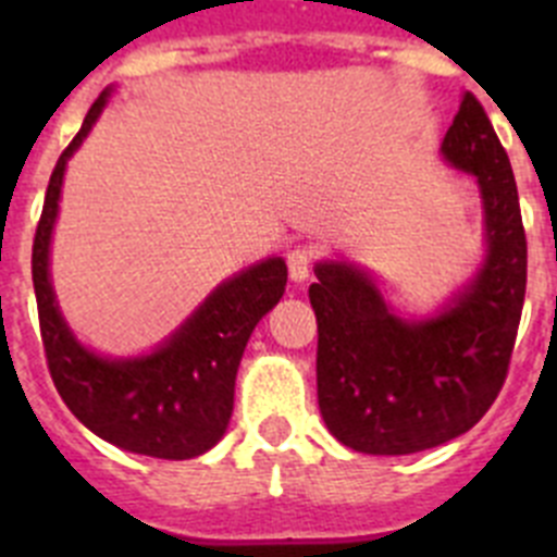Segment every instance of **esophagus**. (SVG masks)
Listing matches in <instances>:
<instances>
[{
	"label": "esophagus",
	"mask_w": 557,
	"mask_h": 557,
	"mask_svg": "<svg viewBox=\"0 0 557 557\" xmlns=\"http://www.w3.org/2000/svg\"><path fill=\"white\" fill-rule=\"evenodd\" d=\"M314 259H318V253H314L312 248H307V245H298L295 250H289L287 256V268H289V278L293 282H307L309 273H312V264Z\"/></svg>",
	"instance_id": "esophagus-1"
}]
</instances>
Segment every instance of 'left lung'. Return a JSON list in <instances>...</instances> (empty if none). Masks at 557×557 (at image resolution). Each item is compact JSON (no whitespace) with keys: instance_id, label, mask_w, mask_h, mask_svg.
<instances>
[{"instance_id":"8db88e82","label":"left lung","mask_w":557,"mask_h":557,"mask_svg":"<svg viewBox=\"0 0 557 557\" xmlns=\"http://www.w3.org/2000/svg\"><path fill=\"white\" fill-rule=\"evenodd\" d=\"M474 175L488 253L471 284L430 321H401L366 270L321 262L309 287L318 318V405L339 444L412 455L469 432L508 376L528 287V236L513 170L471 91L441 145Z\"/></svg>"}]
</instances>
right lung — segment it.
Here are the masks:
<instances>
[{"instance_id": "right-lung-1", "label": "right lung", "mask_w": 557, "mask_h": 557, "mask_svg": "<svg viewBox=\"0 0 557 557\" xmlns=\"http://www.w3.org/2000/svg\"><path fill=\"white\" fill-rule=\"evenodd\" d=\"M108 95L88 108L83 127L61 152L33 239V287L44 354L72 416L108 444L161 460H189L223 437L234 410L236 368L250 332L278 304L287 264L273 256L220 284L189 321L152 354L111 359L88 351L69 332L49 282V239L55 228L63 172L83 145Z\"/></svg>"}]
</instances>
